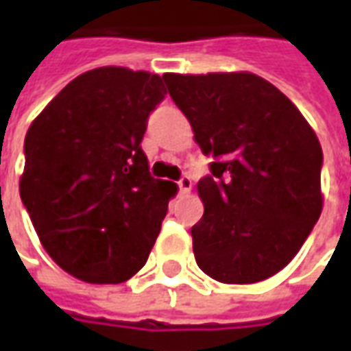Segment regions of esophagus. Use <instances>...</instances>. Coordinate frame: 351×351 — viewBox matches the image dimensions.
I'll return each mask as SVG.
<instances>
[{
  "mask_svg": "<svg viewBox=\"0 0 351 351\" xmlns=\"http://www.w3.org/2000/svg\"><path fill=\"white\" fill-rule=\"evenodd\" d=\"M191 186H193V182H191L190 176H182V178H180V182H178V188H180L182 193H190Z\"/></svg>",
  "mask_w": 351,
  "mask_h": 351,
  "instance_id": "esophagus-1",
  "label": "esophagus"
}]
</instances>
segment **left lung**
Masks as SVG:
<instances>
[{"instance_id":"obj_1","label":"left lung","mask_w":351,"mask_h":351,"mask_svg":"<svg viewBox=\"0 0 351 351\" xmlns=\"http://www.w3.org/2000/svg\"><path fill=\"white\" fill-rule=\"evenodd\" d=\"M163 80L214 160L213 175L197 184L205 214L191 228L199 269L221 284L271 278L297 256L324 208L316 133L254 73H165Z\"/></svg>"}]
</instances>
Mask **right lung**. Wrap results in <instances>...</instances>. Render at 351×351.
<instances>
[{
  "instance_id": "add662e5",
  "label": "right lung",
  "mask_w": 351,
  "mask_h": 351,
  "mask_svg": "<svg viewBox=\"0 0 351 351\" xmlns=\"http://www.w3.org/2000/svg\"><path fill=\"white\" fill-rule=\"evenodd\" d=\"M160 75L97 67L43 108L24 141L20 197L43 248L88 284H122L145 267L176 184L150 176L141 148Z\"/></svg>"
}]
</instances>
